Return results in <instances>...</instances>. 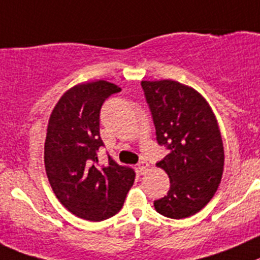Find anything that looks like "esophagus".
Listing matches in <instances>:
<instances>
[{
  "label": "esophagus",
  "mask_w": 260,
  "mask_h": 260,
  "mask_svg": "<svg viewBox=\"0 0 260 260\" xmlns=\"http://www.w3.org/2000/svg\"><path fill=\"white\" fill-rule=\"evenodd\" d=\"M150 166L147 161H145V160H142V161H140V164H138V169H140V173L141 174H145L147 171H149Z\"/></svg>",
  "instance_id": "esophagus-1"
}]
</instances>
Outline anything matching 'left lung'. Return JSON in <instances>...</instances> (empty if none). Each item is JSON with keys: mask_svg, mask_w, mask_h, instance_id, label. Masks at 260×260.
I'll list each match as a JSON object with an SVG mask.
<instances>
[{"mask_svg": "<svg viewBox=\"0 0 260 260\" xmlns=\"http://www.w3.org/2000/svg\"><path fill=\"white\" fill-rule=\"evenodd\" d=\"M154 119L156 140L169 152L156 166L171 179L164 198L154 201L157 213L182 219L200 212L217 192L224 166L218 120L207 99L172 79L142 81Z\"/></svg>", "mask_w": 260, "mask_h": 260, "instance_id": "obj_1", "label": "left lung"}]
</instances>
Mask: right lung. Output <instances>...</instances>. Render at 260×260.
Instances as JSON below:
<instances>
[{"mask_svg":"<svg viewBox=\"0 0 260 260\" xmlns=\"http://www.w3.org/2000/svg\"><path fill=\"white\" fill-rule=\"evenodd\" d=\"M111 82H82L68 89L51 113L45 141V168L57 200L72 214L100 222L122 209L135 182V172L109 156L97 166L100 109L111 93Z\"/></svg>","mask_w":260,"mask_h":260,"instance_id":"right-lung-1","label":"right lung"}]
</instances>
